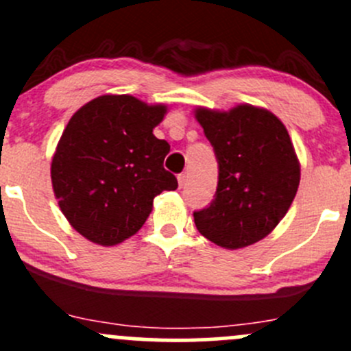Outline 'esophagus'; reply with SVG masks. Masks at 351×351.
<instances>
[{"mask_svg": "<svg viewBox=\"0 0 351 351\" xmlns=\"http://www.w3.org/2000/svg\"><path fill=\"white\" fill-rule=\"evenodd\" d=\"M186 182H188V175L186 173H182V175H178V183H180V186H185L186 185Z\"/></svg>", "mask_w": 351, "mask_h": 351, "instance_id": "1", "label": "esophagus"}]
</instances>
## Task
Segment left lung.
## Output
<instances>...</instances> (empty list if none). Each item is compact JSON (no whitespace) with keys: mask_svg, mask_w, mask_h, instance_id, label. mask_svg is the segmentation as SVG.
<instances>
[{"mask_svg":"<svg viewBox=\"0 0 351 351\" xmlns=\"http://www.w3.org/2000/svg\"><path fill=\"white\" fill-rule=\"evenodd\" d=\"M219 163L215 198L193 212L204 237L242 249L271 234L300 186V161L287 129L267 109L242 104L228 112L197 109Z\"/></svg>","mask_w":351,"mask_h":351,"instance_id":"left-lung-1","label":"left lung"}]
</instances>
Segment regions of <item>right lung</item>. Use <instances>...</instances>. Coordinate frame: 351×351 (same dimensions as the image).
Segmentation results:
<instances>
[{
  "label": "right lung",
  "mask_w": 351,
  "mask_h": 351,
  "mask_svg": "<svg viewBox=\"0 0 351 351\" xmlns=\"http://www.w3.org/2000/svg\"><path fill=\"white\" fill-rule=\"evenodd\" d=\"M166 106L132 95H101L72 117L51 160V185L62 213L80 235L116 245L134 235L156 195L176 190L163 168L169 145L153 129Z\"/></svg>",
  "instance_id": "add662e5"
}]
</instances>
